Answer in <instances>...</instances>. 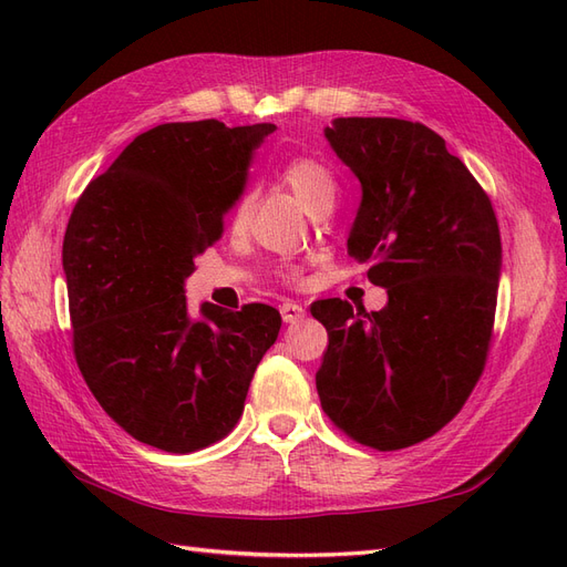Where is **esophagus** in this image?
<instances>
[{"label":"esophagus","mask_w":567,"mask_h":567,"mask_svg":"<svg viewBox=\"0 0 567 567\" xmlns=\"http://www.w3.org/2000/svg\"><path fill=\"white\" fill-rule=\"evenodd\" d=\"M279 312H281V319H284L286 323H298V321L305 319V307L298 305V302H293V300H286V302L279 307Z\"/></svg>","instance_id":"esophagus-1"}]
</instances>
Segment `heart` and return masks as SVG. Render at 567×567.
<instances>
[{
  "mask_svg": "<svg viewBox=\"0 0 567 567\" xmlns=\"http://www.w3.org/2000/svg\"><path fill=\"white\" fill-rule=\"evenodd\" d=\"M281 179L312 215L321 210H331V205L338 196V177L333 169L319 158L298 156L293 161H288L281 167ZM250 205H252L250 196H241L236 200L231 210L234 225H244L250 213ZM296 277H298L296 269H284V279L293 281Z\"/></svg>",
  "mask_w": 567,
  "mask_h": 567,
  "instance_id": "heart-1",
  "label": "heart"
}]
</instances>
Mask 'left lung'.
<instances>
[{"mask_svg":"<svg viewBox=\"0 0 567 567\" xmlns=\"http://www.w3.org/2000/svg\"><path fill=\"white\" fill-rule=\"evenodd\" d=\"M326 140L362 182L348 250L369 262L367 277L388 290V305H312L329 331L317 392L354 442L404 450L447 425L485 371L499 221L468 167L421 123L338 117Z\"/></svg>","mask_w":567,"mask_h":567,"instance_id":"1","label":"left lung"}]
</instances>
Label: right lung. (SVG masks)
<instances>
[{
	"label": "right lung",
	"mask_w": 567,
	"mask_h": 567,
	"mask_svg": "<svg viewBox=\"0 0 567 567\" xmlns=\"http://www.w3.org/2000/svg\"><path fill=\"white\" fill-rule=\"evenodd\" d=\"M271 123H165L78 198L63 236L73 352L106 414L151 447L188 454L227 437L281 315L269 305L186 312L194 257L225 231Z\"/></svg>",
	"instance_id": "right-lung-1"
}]
</instances>
